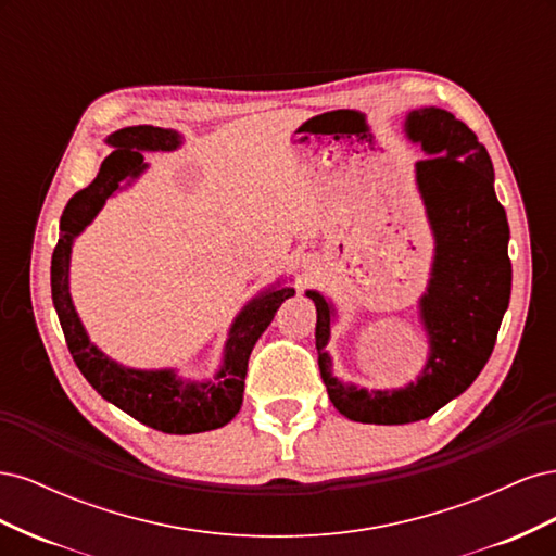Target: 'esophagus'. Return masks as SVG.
I'll list each match as a JSON object with an SVG mask.
<instances>
[{
	"mask_svg": "<svg viewBox=\"0 0 556 556\" xmlns=\"http://www.w3.org/2000/svg\"><path fill=\"white\" fill-rule=\"evenodd\" d=\"M313 266H315V264H313V260H311V257H306V260H304V271H308V274H311V271H313Z\"/></svg>",
	"mask_w": 556,
	"mask_h": 556,
	"instance_id": "34e87169",
	"label": "esophagus"
}]
</instances>
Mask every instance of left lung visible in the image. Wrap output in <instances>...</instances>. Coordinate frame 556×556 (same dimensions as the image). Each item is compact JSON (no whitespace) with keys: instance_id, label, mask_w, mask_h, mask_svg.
<instances>
[{"instance_id":"8db88e82","label":"left lung","mask_w":556,"mask_h":556,"mask_svg":"<svg viewBox=\"0 0 556 556\" xmlns=\"http://www.w3.org/2000/svg\"><path fill=\"white\" fill-rule=\"evenodd\" d=\"M406 134L429 155L415 164L433 233L429 285L419 296L429 341L422 374L399 390H366L336 378L325 350L336 308L317 290H306L317 311L315 345L327 394L336 410L364 425L419 422L466 392L490 359L510 304V229L486 148L450 111L435 106L410 111Z\"/></svg>"}]
</instances>
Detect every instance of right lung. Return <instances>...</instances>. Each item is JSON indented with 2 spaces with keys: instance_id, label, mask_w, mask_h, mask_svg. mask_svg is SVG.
Segmentation results:
<instances>
[{
  "instance_id": "add662e5",
  "label": "right lung",
  "mask_w": 556,
  "mask_h": 556,
  "mask_svg": "<svg viewBox=\"0 0 556 556\" xmlns=\"http://www.w3.org/2000/svg\"><path fill=\"white\" fill-rule=\"evenodd\" d=\"M106 143L113 148V153L99 166V174L88 188L70 199L60 217V239L53 250V262H50V292H53V306L66 348L94 390L113 406L139 419L141 425L178 435L220 429L241 410L243 380L252 348L271 325L282 301L294 296V290L278 282L248 301L233 317L225 341L223 366L211 380H185L176 374V368H157V371L129 368L104 355L90 341L70 294L74 239L104 208L106 199L125 188L123 181L129 185L148 169L143 153L176 150L182 146V137L176 129L137 125L109 134Z\"/></svg>"
}]
</instances>
